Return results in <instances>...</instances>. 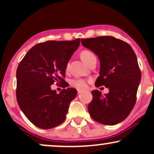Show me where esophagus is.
<instances>
[{
  "label": "esophagus",
  "mask_w": 154,
  "mask_h": 154,
  "mask_svg": "<svg viewBox=\"0 0 154 154\" xmlns=\"http://www.w3.org/2000/svg\"><path fill=\"white\" fill-rule=\"evenodd\" d=\"M83 91H82V90H77V93H78V94H80L81 93H82Z\"/></svg>",
  "instance_id": "obj_1"
}]
</instances>
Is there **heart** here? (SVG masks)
<instances>
[{"label":"heart","mask_w":154,"mask_h":154,"mask_svg":"<svg viewBox=\"0 0 154 154\" xmlns=\"http://www.w3.org/2000/svg\"><path fill=\"white\" fill-rule=\"evenodd\" d=\"M80 56L82 60L85 62L86 64L89 65V63L91 61L96 58L95 54L91 51L89 50H83L80 53ZM69 63L67 62L66 65H65V71L67 72L69 70ZM88 80L82 78H75L71 81L70 85L73 87L79 90H84L87 89V87Z\"/></svg>","instance_id":"b5f03b06"}]
</instances>
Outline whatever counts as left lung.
Wrapping results in <instances>:
<instances>
[{"label":"left lung","mask_w":154,"mask_h":154,"mask_svg":"<svg viewBox=\"0 0 154 154\" xmlns=\"http://www.w3.org/2000/svg\"><path fill=\"white\" fill-rule=\"evenodd\" d=\"M81 42L97 55L101 63L95 86L109 89L105 96L98 90L91 91L89 115L95 121L107 125L123 121L136 103L141 77L134 51L127 42L110 36L82 38Z\"/></svg>","instance_id":"obj_1"}]
</instances>
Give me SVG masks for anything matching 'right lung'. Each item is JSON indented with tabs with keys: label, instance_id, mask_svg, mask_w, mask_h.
<instances>
[{
	"label": "right lung",
	"instance_id": "add662e5",
	"mask_svg": "<svg viewBox=\"0 0 154 154\" xmlns=\"http://www.w3.org/2000/svg\"><path fill=\"white\" fill-rule=\"evenodd\" d=\"M80 38L73 41H47L35 45L18 65L16 97L28 120L41 129L48 130L64 122L69 106L77 95L73 88L59 94L51 89L56 83L66 87L65 65Z\"/></svg>",
	"mask_w": 154,
	"mask_h": 154
}]
</instances>
